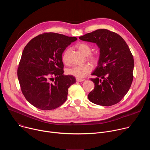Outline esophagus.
Segmentation results:
<instances>
[{"instance_id": "esophagus-1", "label": "esophagus", "mask_w": 150, "mask_h": 150, "mask_svg": "<svg viewBox=\"0 0 150 150\" xmlns=\"http://www.w3.org/2000/svg\"><path fill=\"white\" fill-rule=\"evenodd\" d=\"M84 81V79H82V78H76V81L78 82H82Z\"/></svg>"}]
</instances>
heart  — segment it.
<instances>
[{
  "label": "heart",
  "instance_id": "heart-1",
  "mask_svg": "<svg viewBox=\"0 0 150 150\" xmlns=\"http://www.w3.org/2000/svg\"><path fill=\"white\" fill-rule=\"evenodd\" d=\"M76 48L84 56H89V59L94 62H97L98 58L94 56H91V47L86 44L81 42L76 45ZM69 50H67L62 56V60L63 62L67 63L68 62V54H69ZM92 67L88 64L81 66H75L70 69H69L67 71V73L69 75H72L78 78H82L86 76L88 73H90L92 71Z\"/></svg>",
  "mask_w": 150,
  "mask_h": 150
}]
</instances>
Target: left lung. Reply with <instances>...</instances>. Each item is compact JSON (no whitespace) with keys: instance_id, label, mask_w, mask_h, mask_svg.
I'll return each mask as SVG.
<instances>
[{"instance_id":"1","label":"left lung","mask_w":150,"mask_h":150,"mask_svg":"<svg viewBox=\"0 0 150 150\" xmlns=\"http://www.w3.org/2000/svg\"><path fill=\"white\" fill-rule=\"evenodd\" d=\"M96 43L100 49L98 65L90 79L94 88L88 95L92 103L110 106L119 103L129 91L133 81L134 60L123 38L116 33L99 29L79 37Z\"/></svg>"}]
</instances>
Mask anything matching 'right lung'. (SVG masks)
<instances>
[{
  "mask_svg": "<svg viewBox=\"0 0 150 150\" xmlns=\"http://www.w3.org/2000/svg\"><path fill=\"white\" fill-rule=\"evenodd\" d=\"M76 37L46 33L31 40L19 63L17 75L26 100L36 108L53 110L67 99L69 87L76 82L63 75L62 56Z\"/></svg>",
  "mask_w": 150,
  "mask_h": 150,
  "instance_id": "add662e5",
  "label": "right lung"
}]
</instances>
